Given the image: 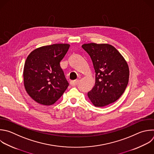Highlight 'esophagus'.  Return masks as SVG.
I'll return each instance as SVG.
<instances>
[{"label": "esophagus", "mask_w": 154, "mask_h": 154, "mask_svg": "<svg viewBox=\"0 0 154 154\" xmlns=\"http://www.w3.org/2000/svg\"><path fill=\"white\" fill-rule=\"evenodd\" d=\"M78 82H79V80H71V81L70 82V85H71L72 86H75L77 84Z\"/></svg>", "instance_id": "34e87169"}]
</instances>
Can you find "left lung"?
<instances>
[{
    "instance_id": "1",
    "label": "left lung",
    "mask_w": 154,
    "mask_h": 154,
    "mask_svg": "<svg viewBox=\"0 0 154 154\" xmlns=\"http://www.w3.org/2000/svg\"><path fill=\"white\" fill-rule=\"evenodd\" d=\"M82 46L90 56L95 72V85L88 92L89 100L97 107L114 103L123 94L129 82L127 62L111 45L91 43Z\"/></svg>"
}]
</instances>
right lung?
Masks as SVG:
<instances>
[{"instance_id":"right-lung-1","label":"right lung","mask_w":154,"mask_h":154,"mask_svg":"<svg viewBox=\"0 0 154 154\" xmlns=\"http://www.w3.org/2000/svg\"><path fill=\"white\" fill-rule=\"evenodd\" d=\"M68 44H53L34 49L25 63L23 81L28 95L38 103L51 105L69 86L60 62L69 48Z\"/></svg>"}]
</instances>
